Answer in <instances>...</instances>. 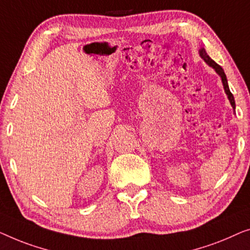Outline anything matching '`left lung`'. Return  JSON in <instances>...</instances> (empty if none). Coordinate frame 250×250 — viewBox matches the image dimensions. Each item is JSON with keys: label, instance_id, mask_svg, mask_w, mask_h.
<instances>
[{"label": "left lung", "instance_id": "1", "mask_svg": "<svg viewBox=\"0 0 250 250\" xmlns=\"http://www.w3.org/2000/svg\"><path fill=\"white\" fill-rule=\"evenodd\" d=\"M199 56L204 60V62H206V64H208V65L210 66V68H213L214 70H215V72L217 73V75L220 76V78H221V80H222V83H223L224 91H226V94H227V96H228V100H229L231 106H232V108H233V112L235 113L234 97H233V95L231 94L230 88H229V85H228V79H227L226 73H224V70H223L222 68H221V66H220L219 64H217V63H216L215 61H213V60L209 58L208 54L206 53L205 48H204V47L200 48V50H199Z\"/></svg>", "mask_w": 250, "mask_h": 250}]
</instances>
